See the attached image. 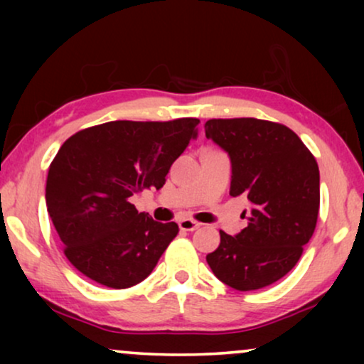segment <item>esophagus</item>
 <instances>
[{"label": "esophagus", "instance_id": "obj_1", "mask_svg": "<svg viewBox=\"0 0 364 364\" xmlns=\"http://www.w3.org/2000/svg\"><path fill=\"white\" fill-rule=\"evenodd\" d=\"M198 227H200V223L192 220V218H181V220H178V228L183 232H193L197 230Z\"/></svg>", "mask_w": 364, "mask_h": 364}]
</instances>
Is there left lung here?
<instances>
[{
	"instance_id": "obj_1",
	"label": "left lung",
	"mask_w": 364,
	"mask_h": 364,
	"mask_svg": "<svg viewBox=\"0 0 364 364\" xmlns=\"http://www.w3.org/2000/svg\"><path fill=\"white\" fill-rule=\"evenodd\" d=\"M205 136L232 162L230 196H245L247 227L235 237L220 230L208 253L213 275L238 291L260 290L287 275L315 232L320 171L291 129L255 117L210 119Z\"/></svg>"
}]
</instances>
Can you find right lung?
I'll use <instances>...</instances> for the list:
<instances>
[{"mask_svg":"<svg viewBox=\"0 0 364 364\" xmlns=\"http://www.w3.org/2000/svg\"><path fill=\"white\" fill-rule=\"evenodd\" d=\"M198 122L112 121L63 144L49 166L46 205L76 270L116 290L151 275L178 225L156 222L129 198L162 188L168 168L197 137Z\"/></svg>","mask_w":364,"mask_h":364,"instance_id":"add662e5","label":"right lung"}]
</instances>
